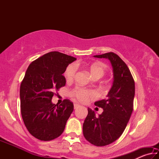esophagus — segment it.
I'll list each match as a JSON object with an SVG mask.
<instances>
[{
  "mask_svg": "<svg viewBox=\"0 0 159 159\" xmlns=\"http://www.w3.org/2000/svg\"><path fill=\"white\" fill-rule=\"evenodd\" d=\"M74 109H78V108H79V107H80V105H79V104H74Z\"/></svg>",
  "mask_w": 159,
  "mask_h": 159,
  "instance_id": "esophagus-1",
  "label": "esophagus"
}]
</instances>
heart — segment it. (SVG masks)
<instances>
[{
    "instance_id": "obj_1",
    "label": "heart",
    "mask_w": 159,
    "mask_h": 159,
    "mask_svg": "<svg viewBox=\"0 0 159 159\" xmlns=\"http://www.w3.org/2000/svg\"><path fill=\"white\" fill-rule=\"evenodd\" d=\"M85 68L90 72L93 79H100L105 74V66L100 63H92L85 65ZM77 71L76 64H71L66 67L64 72V76L68 81H72L74 79ZM72 97L80 102H86L90 98L96 96L95 93L92 90H86L81 88H77L71 93Z\"/></svg>"
}]
</instances>
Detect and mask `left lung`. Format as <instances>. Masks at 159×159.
Returning a JSON list of instances; mask_svg holds the SVG:
<instances>
[{
    "instance_id": "1",
    "label": "left lung",
    "mask_w": 159,
    "mask_h": 159,
    "mask_svg": "<svg viewBox=\"0 0 159 159\" xmlns=\"http://www.w3.org/2000/svg\"><path fill=\"white\" fill-rule=\"evenodd\" d=\"M94 57L108 59L111 64L114 81L107 99L95 102L103 109L96 116L92 109L83 125L85 138L98 147L106 146L120 138L124 131L133 110L134 81L126 64L114 52L94 55Z\"/></svg>"
}]
</instances>
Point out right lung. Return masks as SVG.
<instances>
[{"mask_svg":"<svg viewBox=\"0 0 159 159\" xmlns=\"http://www.w3.org/2000/svg\"><path fill=\"white\" fill-rule=\"evenodd\" d=\"M76 60L59 52L45 54L29 64L20 85L21 114L26 128L35 138L50 141L58 138L74 111V104L64 99L53 104L54 91L66 84V67Z\"/></svg>","mask_w":159,"mask_h":159,"instance_id":"right-lung-1","label":"right lung"}]
</instances>
